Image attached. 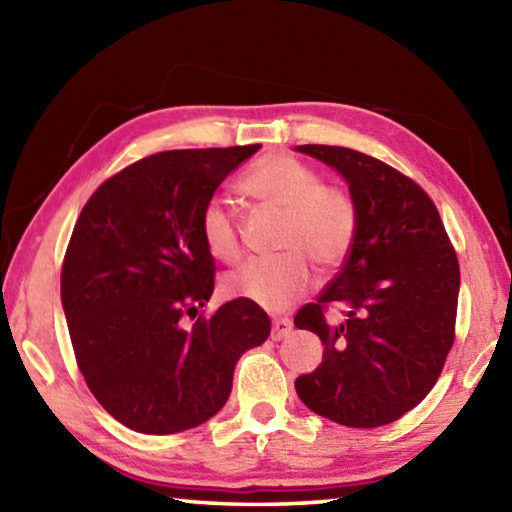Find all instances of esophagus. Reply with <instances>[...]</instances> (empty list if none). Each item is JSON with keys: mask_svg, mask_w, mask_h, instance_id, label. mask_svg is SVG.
<instances>
[{"mask_svg": "<svg viewBox=\"0 0 512 512\" xmlns=\"http://www.w3.org/2000/svg\"><path fill=\"white\" fill-rule=\"evenodd\" d=\"M291 327L293 323L289 318H273V329H271V339L273 341H280L284 336L291 334Z\"/></svg>", "mask_w": 512, "mask_h": 512, "instance_id": "1", "label": "esophagus"}]
</instances>
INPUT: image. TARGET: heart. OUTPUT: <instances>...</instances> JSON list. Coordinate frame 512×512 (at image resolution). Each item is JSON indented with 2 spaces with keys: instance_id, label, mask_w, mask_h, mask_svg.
<instances>
[{
  "instance_id": "1",
  "label": "heart",
  "mask_w": 512,
  "mask_h": 512,
  "mask_svg": "<svg viewBox=\"0 0 512 512\" xmlns=\"http://www.w3.org/2000/svg\"><path fill=\"white\" fill-rule=\"evenodd\" d=\"M241 192L282 212L277 257L253 259L225 275L223 291L266 309H282L309 289L311 264L339 266L357 237V205L345 189L327 185L320 173L287 153L257 160L239 180ZM203 244L221 262L241 257V228L232 207L210 198L198 216Z\"/></svg>"
}]
</instances>
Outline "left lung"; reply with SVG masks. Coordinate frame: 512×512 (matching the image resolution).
Wrapping results in <instances>:
<instances>
[{
    "mask_svg": "<svg viewBox=\"0 0 512 512\" xmlns=\"http://www.w3.org/2000/svg\"><path fill=\"white\" fill-rule=\"evenodd\" d=\"M298 151L345 178L357 237L334 280L293 318L325 345L323 363L296 379V391L327 420L384 427L427 397L452 350L461 289L456 250L436 205L409 176L343 146ZM334 304L346 316L339 326L324 318Z\"/></svg>",
    "mask_w": 512,
    "mask_h": 512,
    "instance_id": "8db88e82",
    "label": "left lung"
}]
</instances>
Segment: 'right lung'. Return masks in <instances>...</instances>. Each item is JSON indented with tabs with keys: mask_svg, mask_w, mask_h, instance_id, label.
I'll use <instances>...</instances> for the list:
<instances>
[{
	"mask_svg": "<svg viewBox=\"0 0 512 512\" xmlns=\"http://www.w3.org/2000/svg\"><path fill=\"white\" fill-rule=\"evenodd\" d=\"M257 149L149 155L108 178L79 214L60 300L85 384L128 429L167 436L207 422L228 402L241 354L271 334L266 311L246 298L197 314L216 271L198 216Z\"/></svg>",
	"mask_w": 512,
	"mask_h": 512,
	"instance_id": "right-lung-1",
	"label": "right lung"
}]
</instances>
